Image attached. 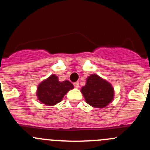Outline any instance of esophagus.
<instances>
[{"instance_id":"obj_1","label":"esophagus","mask_w":150,"mask_h":150,"mask_svg":"<svg viewBox=\"0 0 150 150\" xmlns=\"http://www.w3.org/2000/svg\"><path fill=\"white\" fill-rule=\"evenodd\" d=\"M74 86H75V88H78V87H79V83H78V82L74 83Z\"/></svg>"}]
</instances>
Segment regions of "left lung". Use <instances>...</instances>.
Segmentation results:
<instances>
[{
	"label": "left lung",
	"mask_w": 150,
	"mask_h": 150,
	"mask_svg": "<svg viewBox=\"0 0 150 150\" xmlns=\"http://www.w3.org/2000/svg\"><path fill=\"white\" fill-rule=\"evenodd\" d=\"M88 104L93 107L103 108L112 101L114 91L108 82L97 75H91L81 89Z\"/></svg>",
	"instance_id": "1"
}]
</instances>
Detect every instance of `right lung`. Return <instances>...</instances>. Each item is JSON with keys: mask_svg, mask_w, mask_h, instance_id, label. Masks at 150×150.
<instances>
[{"mask_svg": "<svg viewBox=\"0 0 150 150\" xmlns=\"http://www.w3.org/2000/svg\"><path fill=\"white\" fill-rule=\"evenodd\" d=\"M73 88L69 81L59 82L58 78L52 75L39 85L37 96L42 103L52 106L61 102L64 95Z\"/></svg>", "mask_w": 150, "mask_h": 150, "instance_id": "obj_1", "label": "right lung"}]
</instances>
